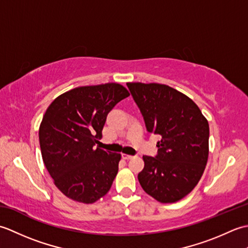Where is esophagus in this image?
Listing matches in <instances>:
<instances>
[{
    "label": "esophagus",
    "mask_w": 248,
    "mask_h": 248,
    "mask_svg": "<svg viewBox=\"0 0 248 248\" xmlns=\"http://www.w3.org/2000/svg\"><path fill=\"white\" fill-rule=\"evenodd\" d=\"M121 156H123V159H124V160H130V159H132V157H134L133 155H125V154H123V155H121Z\"/></svg>",
    "instance_id": "obj_1"
}]
</instances>
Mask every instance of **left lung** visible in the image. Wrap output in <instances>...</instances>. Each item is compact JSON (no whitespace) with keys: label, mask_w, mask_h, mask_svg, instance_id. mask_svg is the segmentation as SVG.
Instances as JSON below:
<instances>
[{"label":"left lung","mask_w":248,"mask_h":248,"mask_svg":"<svg viewBox=\"0 0 248 248\" xmlns=\"http://www.w3.org/2000/svg\"><path fill=\"white\" fill-rule=\"evenodd\" d=\"M149 133L161 136L157 155H144L139 181L160 202L186 196L202 178L209 155V124L192 99L157 83H128Z\"/></svg>","instance_id":"1"}]
</instances>
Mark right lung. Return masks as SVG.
<instances>
[{
  "label": "right lung",
  "instance_id": "right-lung-1",
  "mask_svg": "<svg viewBox=\"0 0 248 248\" xmlns=\"http://www.w3.org/2000/svg\"><path fill=\"white\" fill-rule=\"evenodd\" d=\"M129 94L117 83L77 87L46 108L39 128L41 155L55 186L68 198L93 203L109 191L121 155L96 144L108 114Z\"/></svg>",
  "mask_w": 248,
  "mask_h": 248
}]
</instances>
